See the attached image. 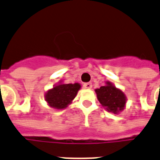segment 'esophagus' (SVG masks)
<instances>
[{
    "label": "esophagus",
    "mask_w": 160,
    "mask_h": 160,
    "mask_svg": "<svg viewBox=\"0 0 160 160\" xmlns=\"http://www.w3.org/2000/svg\"><path fill=\"white\" fill-rule=\"evenodd\" d=\"M83 88L86 89H91L92 88V84L91 82H87L83 84Z\"/></svg>",
    "instance_id": "esophagus-1"
}]
</instances>
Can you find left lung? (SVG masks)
<instances>
[{
    "label": "left lung",
    "instance_id": "obj_1",
    "mask_svg": "<svg viewBox=\"0 0 160 160\" xmlns=\"http://www.w3.org/2000/svg\"><path fill=\"white\" fill-rule=\"evenodd\" d=\"M98 101L108 112L117 113L122 111L126 104V96L121 90L116 88L109 82L106 86L96 89Z\"/></svg>",
    "mask_w": 160,
    "mask_h": 160
}]
</instances>
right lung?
Here are the masks:
<instances>
[{
  "instance_id": "add662e5",
  "label": "right lung",
  "mask_w": 160,
  "mask_h": 160,
  "mask_svg": "<svg viewBox=\"0 0 160 160\" xmlns=\"http://www.w3.org/2000/svg\"><path fill=\"white\" fill-rule=\"evenodd\" d=\"M81 86L78 83L59 84L46 93V101L51 107L62 109L75 98Z\"/></svg>"
}]
</instances>
